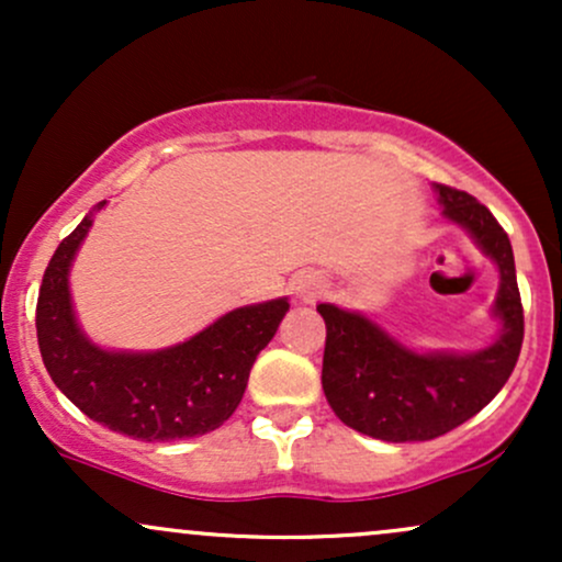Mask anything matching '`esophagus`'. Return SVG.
Segmentation results:
<instances>
[{
	"label": "esophagus",
	"instance_id": "obj_1",
	"mask_svg": "<svg viewBox=\"0 0 562 562\" xmlns=\"http://www.w3.org/2000/svg\"><path fill=\"white\" fill-rule=\"evenodd\" d=\"M327 282L317 274H301L299 282H295V299H301L303 303H312L325 295Z\"/></svg>",
	"mask_w": 562,
	"mask_h": 562
}]
</instances>
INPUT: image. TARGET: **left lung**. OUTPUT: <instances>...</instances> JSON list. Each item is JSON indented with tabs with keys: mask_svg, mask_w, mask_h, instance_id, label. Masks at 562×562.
Here are the masks:
<instances>
[{
	"mask_svg": "<svg viewBox=\"0 0 562 562\" xmlns=\"http://www.w3.org/2000/svg\"><path fill=\"white\" fill-rule=\"evenodd\" d=\"M443 216L470 232L499 269L494 317L502 330L473 353L412 351L359 312L319 303L327 327L322 389L348 428L380 441H430L470 420L499 393L524 344V306L513 245L486 205L462 190L436 184Z\"/></svg>",
	"mask_w": 562,
	"mask_h": 562,
	"instance_id": "obj_1",
	"label": "left lung"
}]
</instances>
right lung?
I'll return each mask as SVG.
<instances>
[{
    "mask_svg": "<svg viewBox=\"0 0 562 562\" xmlns=\"http://www.w3.org/2000/svg\"><path fill=\"white\" fill-rule=\"evenodd\" d=\"M105 205L97 203V211ZM94 211L57 245L36 301V338L55 385L87 417L137 441H179L216 430L240 404L250 367L290 308L288 299L240 306L184 344L108 351L83 335L68 274Z\"/></svg>",
    "mask_w": 562,
    "mask_h": 562,
    "instance_id": "right-lung-1",
    "label": "right lung"
}]
</instances>
